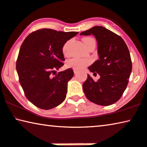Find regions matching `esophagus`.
Wrapping results in <instances>:
<instances>
[{"instance_id":"1","label":"esophagus","mask_w":147,"mask_h":147,"mask_svg":"<svg viewBox=\"0 0 147 147\" xmlns=\"http://www.w3.org/2000/svg\"><path fill=\"white\" fill-rule=\"evenodd\" d=\"M74 74H77L78 72V70H77V69H74Z\"/></svg>"}]
</instances>
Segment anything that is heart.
I'll return each instance as SVG.
<instances>
[{
	"instance_id": "b5f03b06",
	"label": "heart",
	"mask_w": 147,
	"mask_h": 147,
	"mask_svg": "<svg viewBox=\"0 0 147 147\" xmlns=\"http://www.w3.org/2000/svg\"><path fill=\"white\" fill-rule=\"evenodd\" d=\"M93 40V39L91 37H85L83 39V42H84L85 45H86L87 47L88 45L89 44V42L91 40ZM69 41H67L65 42L63 45L62 51V53L64 55H66L67 53V47H68ZM91 63V60L87 59V58H73L67 61L66 65L67 67H71L73 69H81L84 68L88 65H89Z\"/></svg>"
}]
</instances>
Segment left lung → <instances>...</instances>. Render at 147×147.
Returning a JSON list of instances; mask_svg holds the SVG:
<instances>
[{"label":"left lung","instance_id":"1","mask_svg":"<svg viewBox=\"0 0 147 147\" xmlns=\"http://www.w3.org/2000/svg\"><path fill=\"white\" fill-rule=\"evenodd\" d=\"M80 35H93L96 38L99 59L88 69L100 76L95 81L87 75L83 84L84 93L96 105H111L122 96L131 72L132 62L127 45L120 36L102 26H94Z\"/></svg>","mask_w":147,"mask_h":147}]
</instances>
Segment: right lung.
<instances>
[{
	"label": "right lung",
	"mask_w": 147,
	"mask_h": 147,
	"mask_svg": "<svg viewBox=\"0 0 147 147\" xmlns=\"http://www.w3.org/2000/svg\"><path fill=\"white\" fill-rule=\"evenodd\" d=\"M78 33L41 29L30 33L22 44L16 70L25 95L35 107L52 109L66 98L73 69L68 68L56 74L55 70L64 66L63 45Z\"/></svg>",
	"instance_id": "1"
}]
</instances>
